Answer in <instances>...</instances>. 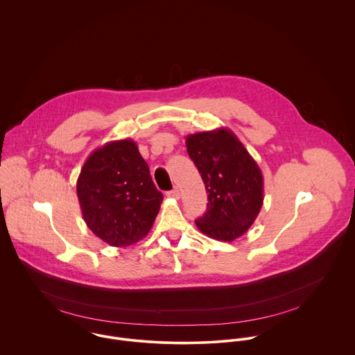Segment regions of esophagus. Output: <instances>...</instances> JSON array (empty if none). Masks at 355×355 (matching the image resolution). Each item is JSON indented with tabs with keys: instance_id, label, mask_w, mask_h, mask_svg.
Here are the masks:
<instances>
[{
	"instance_id": "1",
	"label": "esophagus",
	"mask_w": 355,
	"mask_h": 355,
	"mask_svg": "<svg viewBox=\"0 0 355 355\" xmlns=\"http://www.w3.org/2000/svg\"><path fill=\"white\" fill-rule=\"evenodd\" d=\"M169 198H173V200H179L180 198V190L178 189V187H175L172 191H169L168 194H166Z\"/></svg>"
}]
</instances>
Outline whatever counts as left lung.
Returning <instances> with one entry per match:
<instances>
[{"instance_id": "1", "label": "left lung", "mask_w": 355, "mask_h": 355, "mask_svg": "<svg viewBox=\"0 0 355 355\" xmlns=\"http://www.w3.org/2000/svg\"><path fill=\"white\" fill-rule=\"evenodd\" d=\"M207 191V209L196 220L209 238L232 242L248 232L263 203V176L250 153L230 128L186 138Z\"/></svg>"}]
</instances>
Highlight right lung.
<instances>
[{
  "instance_id": "obj_1",
  "label": "right lung",
  "mask_w": 355,
  "mask_h": 355,
  "mask_svg": "<svg viewBox=\"0 0 355 355\" xmlns=\"http://www.w3.org/2000/svg\"><path fill=\"white\" fill-rule=\"evenodd\" d=\"M76 194L87 227L113 248L145 238L164 200L137 144L128 138L107 142L87 157Z\"/></svg>"
}]
</instances>
